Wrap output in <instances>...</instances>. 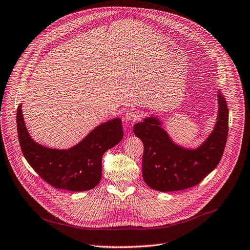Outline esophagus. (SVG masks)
Listing matches in <instances>:
<instances>
[{
	"label": "esophagus",
	"mask_w": 250,
	"mask_h": 250,
	"mask_svg": "<svg viewBox=\"0 0 250 250\" xmlns=\"http://www.w3.org/2000/svg\"><path fill=\"white\" fill-rule=\"evenodd\" d=\"M125 121H128V122H135L138 119V113L134 110H128L125 113Z\"/></svg>",
	"instance_id": "1"
}]
</instances>
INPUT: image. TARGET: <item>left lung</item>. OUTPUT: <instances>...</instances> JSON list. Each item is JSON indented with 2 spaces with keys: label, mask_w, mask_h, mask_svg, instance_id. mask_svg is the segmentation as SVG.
I'll return each instance as SVG.
<instances>
[{
  "label": "left lung",
  "mask_w": 250,
  "mask_h": 250,
  "mask_svg": "<svg viewBox=\"0 0 250 250\" xmlns=\"http://www.w3.org/2000/svg\"><path fill=\"white\" fill-rule=\"evenodd\" d=\"M219 113L216 125L195 148L176 145L163 129L159 119L146 118L134 125V134L144 142L142 176L146 183L160 192H174L198 185L222 159L229 133V109L218 90Z\"/></svg>",
  "instance_id": "left-lung-1"
}]
</instances>
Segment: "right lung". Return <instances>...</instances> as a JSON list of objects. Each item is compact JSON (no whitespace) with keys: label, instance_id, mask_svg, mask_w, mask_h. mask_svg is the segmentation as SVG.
<instances>
[{"label":"right lung","instance_id":"add662e5","mask_svg":"<svg viewBox=\"0 0 250 250\" xmlns=\"http://www.w3.org/2000/svg\"><path fill=\"white\" fill-rule=\"evenodd\" d=\"M17 127L21 151L33 170L52 187L74 192L88 191L99 184L104 153L117 146L124 136L122 121L117 118L95 127L73 147L48 148L29 135L21 104L17 111Z\"/></svg>","mask_w":250,"mask_h":250}]
</instances>
